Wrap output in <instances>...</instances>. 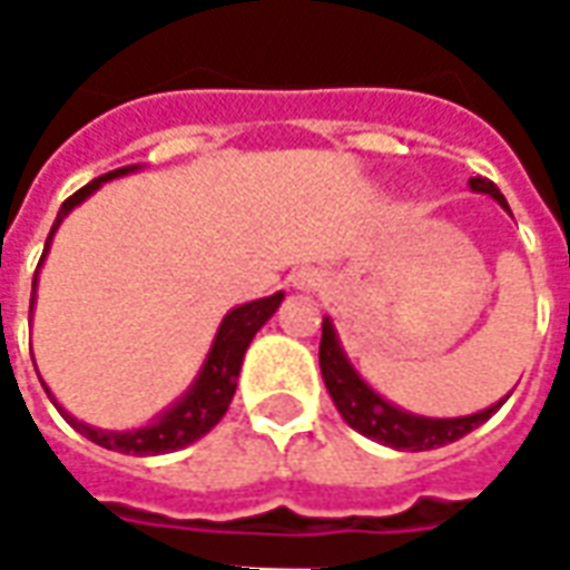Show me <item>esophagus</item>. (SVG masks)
I'll list each match as a JSON object with an SVG mask.
<instances>
[{"mask_svg": "<svg viewBox=\"0 0 570 570\" xmlns=\"http://www.w3.org/2000/svg\"><path fill=\"white\" fill-rule=\"evenodd\" d=\"M293 284L299 289H315V286H322V271L318 267H303V271H296Z\"/></svg>", "mask_w": 570, "mask_h": 570, "instance_id": "34e87169", "label": "esophagus"}]
</instances>
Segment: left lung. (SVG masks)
<instances>
[{
	"instance_id": "left-lung-1",
	"label": "left lung",
	"mask_w": 570,
	"mask_h": 570,
	"mask_svg": "<svg viewBox=\"0 0 570 570\" xmlns=\"http://www.w3.org/2000/svg\"><path fill=\"white\" fill-rule=\"evenodd\" d=\"M470 188L473 191H485L492 195L501 207H508L504 195L499 191L495 183L482 179V176H473L470 179ZM318 363H322V379L331 401L337 406V413L344 416V422L350 429L363 432L365 439L372 442L391 444L397 451H432V448H442V444H451L463 439L466 432H473L476 425L489 420L501 403L482 410V413H473V416H461V420H425V416H413V413H403L397 406L384 403L368 384L350 368L346 356L337 346V337H334V327L324 318L322 324V346H318Z\"/></svg>"
}]
</instances>
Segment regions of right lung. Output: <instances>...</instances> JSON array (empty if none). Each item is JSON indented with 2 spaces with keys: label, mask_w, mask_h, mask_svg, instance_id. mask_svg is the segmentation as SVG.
<instances>
[{
  "label": "right lung",
  "mask_w": 570,
  "mask_h": 570,
  "mask_svg": "<svg viewBox=\"0 0 570 570\" xmlns=\"http://www.w3.org/2000/svg\"><path fill=\"white\" fill-rule=\"evenodd\" d=\"M122 173H128V167L112 169V173L94 179L85 188H78L71 198H66L62 207H59V217H56V224L50 229V239L52 233H56V226L62 224V217L69 214L71 207L81 205L94 188H100V183L116 179ZM50 239H47V248H50ZM47 248H43L40 262L47 258ZM33 286H37V277H33ZM281 299H284V293H274L267 299H255V303L233 308L224 318V324H220V331H217V341H214L210 353H207V363L202 368L195 387L173 410H167L160 420L150 422L145 429H135V432H104V429H90L85 422H78L66 410H62V416L85 439L100 444V448H107V451H119V454H138V458H145V454H169V451H179L186 444L198 442L202 435H207L217 422L224 420L226 406H229L233 394H236V379H239V368H243L246 346L252 344L255 331L277 312ZM30 305H33V293H30Z\"/></svg>",
  "instance_id": "add662e5"
}]
</instances>
